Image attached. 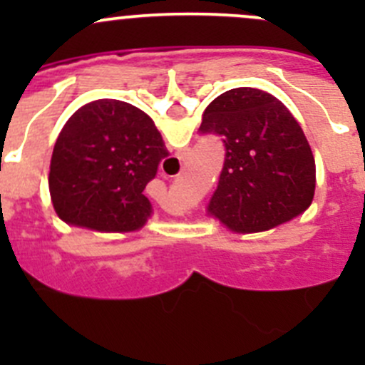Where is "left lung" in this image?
Listing matches in <instances>:
<instances>
[{"instance_id": "1", "label": "left lung", "mask_w": 365, "mask_h": 365, "mask_svg": "<svg viewBox=\"0 0 365 365\" xmlns=\"http://www.w3.org/2000/svg\"><path fill=\"white\" fill-rule=\"evenodd\" d=\"M201 134L222 138L226 157L208 213L235 233H259L312 203L316 165L304 130L281 101L256 88L219 95Z\"/></svg>"}]
</instances>
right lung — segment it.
<instances>
[{"mask_svg":"<svg viewBox=\"0 0 365 365\" xmlns=\"http://www.w3.org/2000/svg\"><path fill=\"white\" fill-rule=\"evenodd\" d=\"M168 155L153 120L135 106L113 98L83 106L61 128L51 159L58 217L97 231L139 230L152 213L143 190Z\"/></svg>","mask_w":365,"mask_h":365,"instance_id":"add662e5","label":"right lung"}]
</instances>
